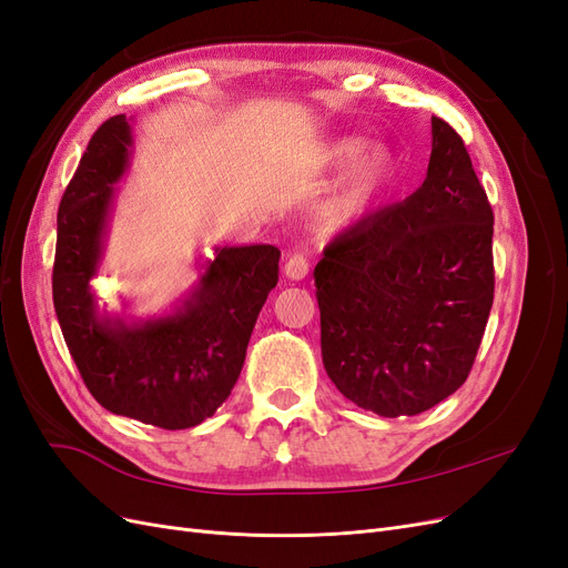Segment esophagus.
Instances as JSON below:
<instances>
[{
  "label": "esophagus",
  "mask_w": 568,
  "mask_h": 568,
  "mask_svg": "<svg viewBox=\"0 0 568 568\" xmlns=\"http://www.w3.org/2000/svg\"><path fill=\"white\" fill-rule=\"evenodd\" d=\"M307 270H311V263H307V255H305V251H294L291 253L288 257H286V263H284V274L288 280H294V282H301V280H305L307 277Z\"/></svg>",
  "instance_id": "esophagus-1"
}]
</instances>
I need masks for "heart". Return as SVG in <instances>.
Masks as SVG:
<instances>
[{
	"label": "heart",
	"mask_w": 568,
	"mask_h": 568,
	"mask_svg": "<svg viewBox=\"0 0 568 568\" xmlns=\"http://www.w3.org/2000/svg\"><path fill=\"white\" fill-rule=\"evenodd\" d=\"M359 149H363V142L355 140V136H343V140L324 151L326 165L338 168L353 161L334 196L324 205V217L334 227H348L363 220L379 203L393 178L395 161L388 149L372 146L363 153H359Z\"/></svg>",
	"instance_id": "heart-1"
}]
</instances>
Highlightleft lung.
I'll use <instances>...</instances> for the list:
<instances>
[{
    "mask_svg": "<svg viewBox=\"0 0 568 568\" xmlns=\"http://www.w3.org/2000/svg\"><path fill=\"white\" fill-rule=\"evenodd\" d=\"M315 286L324 369L357 407L412 417L467 382L493 307V209L445 120L422 186L341 232Z\"/></svg>",
    "mask_w": 568,
    "mask_h": 568,
    "instance_id": "left-lung-1",
    "label": "left lung"
}]
</instances>
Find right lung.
<instances>
[{"instance_id": "obj_1", "label": "right lung", "mask_w": 568, "mask_h": 568, "mask_svg": "<svg viewBox=\"0 0 568 568\" xmlns=\"http://www.w3.org/2000/svg\"><path fill=\"white\" fill-rule=\"evenodd\" d=\"M130 153V120L109 118L63 192L51 291L65 346L94 400L113 415L178 432L230 398L257 313L277 286L282 253L270 244L215 248L170 313L109 315L92 280Z\"/></svg>"}]
</instances>
